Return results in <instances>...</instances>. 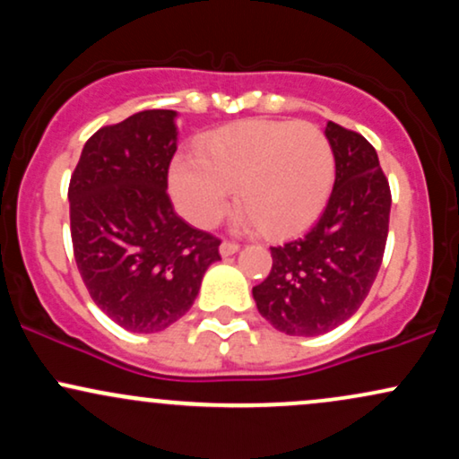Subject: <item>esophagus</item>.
Returning a JSON list of instances; mask_svg holds the SVG:
<instances>
[{
	"label": "esophagus",
	"instance_id": "esophagus-1",
	"mask_svg": "<svg viewBox=\"0 0 459 459\" xmlns=\"http://www.w3.org/2000/svg\"><path fill=\"white\" fill-rule=\"evenodd\" d=\"M237 250H239V244H235V241H222V244H220V255L222 256L235 255Z\"/></svg>",
	"mask_w": 459,
	"mask_h": 459
}]
</instances>
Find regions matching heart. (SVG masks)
<instances>
[{"label": "heart", "mask_w": 459, "mask_h": 459, "mask_svg": "<svg viewBox=\"0 0 459 459\" xmlns=\"http://www.w3.org/2000/svg\"><path fill=\"white\" fill-rule=\"evenodd\" d=\"M195 160L178 157L170 170V196L178 213L212 229L235 192L244 220L267 237L308 229L328 203L334 152L315 125L246 120L207 135Z\"/></svg>", "instance_id": "b5f03b06"}]
</instances>
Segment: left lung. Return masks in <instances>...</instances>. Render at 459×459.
<instances>
[{"label": "left lung", "instance_id": "1", "mask_svg": "<svg viewBox=\"0 0 459 459\" xmlns=\"http://www.w3.org/2000/svg\"><path fill=\"white\" fill-rule=\"evenodd\" d=\"M324 134L336 166L328 204L307 235L270 247V276L252 287L259 313L291 336L324 334L360 308L388 237L391 187L376 149L332 120Z\"/></svg>", "mask_w": 459, "mask_h": 459}]
</instances>
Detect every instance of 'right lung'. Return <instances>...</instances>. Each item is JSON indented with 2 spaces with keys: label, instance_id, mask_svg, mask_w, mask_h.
<instances>
[{
  "label": "right lung",
  "instance_id": "1",
  "mask_svg": "<svg viewBox=\"0 0 459 459\" xmlns=\"http://www.w3.org/2000/svg\"><path fill=\"white\" fill-rule=\"evenodd\" d=\"M177 135L172 109L99 129L68 186L82 281L109 319L138 334L181 319L220 261V239L183 222L166 194Z\"/></svg>",
  "mask_w": 459,
  "mask_h": 459
}]
</instances>
